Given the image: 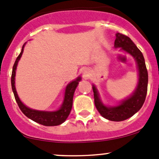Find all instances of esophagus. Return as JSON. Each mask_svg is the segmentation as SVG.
I'll return each mask as SVG.
<instances>
[{
  "label": "esophagus",
  "instance_id": "34e87169",
  "mask_svg": "<svg viewBox=\"0 0 159 159\" xmlns=\"http://www.w3.org/2000/svg\"><path fill=\"white\" fill-rule=\"evenodd\" d=\"M88 73H89V72L87 71V70H84L82 71V75H83V77H84V78H86V77H87V75H88Z\"/></svg>",
  "mask_w": 159,
  "mask_h": 159
}]
</instances>
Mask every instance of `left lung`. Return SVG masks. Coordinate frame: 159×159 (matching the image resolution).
I'll return each mask as SVG.
<instances>
[{"instance_id":"obj_1","label":"left lung","mask_w":159,"mask_h":159,"mask_svg":"<svg viewBox=\"0 0 159 159\" xmlns=\"http://www.w3.org/2000/svg\"><path fill=\"white\" fill-rule=\"evenodd\" d=\"M115 47L131 54L137 61L139 72V79L137 89L134 94L128 99L115 107H106L99 98L96 88L93 85L94 105L102 117L113 121H121L128 119L140 110L143 105L148 91V70L145 65V58L141 51L134 44L131 38L122 34L117 33L115 41Z\"/></svg>"}]
</instances>
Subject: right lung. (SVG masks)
<instances>
[{
  "mask_svg": "<svg viewBox=\"0 0 159 159\" xmlns=\"http://www.w3.org/2000/svg\"><path fill=\"white\" fill-rule=\"evenodd\" d=\"M24 47H25V44L22 47L21 52L20 53V54H19L18 57L16 59L15 62H14V65L13 66L12 75H11V87H12V91L14 92L16 102H17L20 111L28 118L31 119L32 121L45 126L59 125L62 124L67 119L68 115H69L70 110H71L72 108V103H73L74 93H75V89H76L77 86H78V82H79V81H81V78L78 77L75 81L70 82L67 86L66 90H65V100H64L63 105H61V108L59 110L56 111H41L30 109V108L25 106L20 102L18 96H17V91H16L15 89V85H14L15 70L16 68H17L18 61L20 60V57L22 55V53H23Z\"/></svg>",
  "mask_w": 159,
  "mask_h": 159,
  "instance_id": "obj_1",
  "label": "right lung"
}]
</instances>
